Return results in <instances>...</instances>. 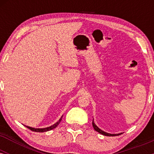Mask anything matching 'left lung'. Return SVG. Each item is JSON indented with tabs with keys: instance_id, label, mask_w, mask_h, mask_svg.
Masks as SVG:
<instances>
[{
	"instance_id": "left-lung-1",
	"label": "left lung",
	"mask_w": 154,
	"mask_h": 154,
	"mask_svg": "<svg viewBox=\"0 0 154 154\" xmlns=\"http://www.w3.org/2000/svg\"><path fill=\"white\" fill-rule=\"evenodd\" d=\"M92 125H93V128H94V130H95V131H97L98 132H99V133L101 134V135H106V136H116V135H121V134L122 133H119V134H110V133H108V132H106L103 131V130H101L99 128H98L97 127V125H95V124L94 123V122H93V123H92Z\"/></svg>"
}]
</instances>
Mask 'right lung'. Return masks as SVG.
Segmentation results:
<instances>
[{"instance_id": "add662e5", "label": "right lung", "mask_w": 154, "mask_h": 154, "mask_svg": "<svg viewBox=\"0 0 154 154\" xmlns=\"http://www.w3.org/2000/svg\"><path fill=\"white\" fill-rule=\"evenodd\" d=\"M62 117H63V115H62V116H61V118H60L59 120L57 122H56V123L54 124V125H51V126H50V127H48V128H31V127H29V126H25V127H26V128H27L28 129H29V130H32V131H34V132H47V131H49V130H53V129L56 128V127H57L58 125H59V123L61 122Z\"/></svg>"}]
</instances>
